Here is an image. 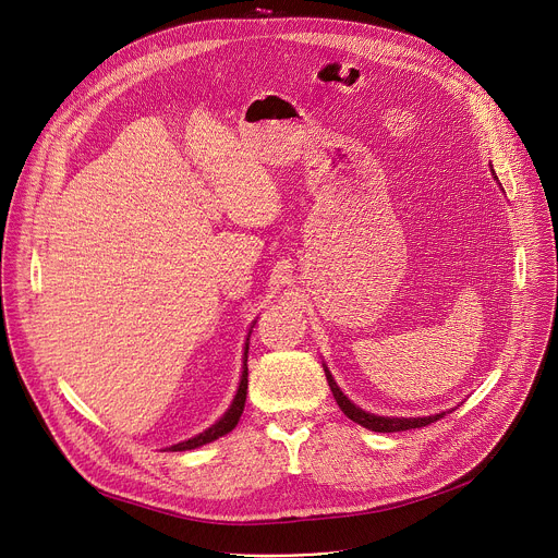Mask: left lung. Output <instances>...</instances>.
<instances>
[{
    "label": "left lung",
    "instance_id": "left-lung-1",
    "mask_svg": "<svg viewBox=\"0 0 558 558\" xmlns=\"http://www.w3.org/2000/svg\"><path fill=\"white\" fill-rule=\"evenodd\" d=\"M325 371H327V368H325ZM327 381H329V386H331V390H333V397H336L338 407L342 409V413H344L349 420H353L355 424H360V426H364V428H368V430H375V433H400V430H411V428H424V426H428V424H433V422H437V420L444 417V413H441V415H433V417H411V420H404V417H377V415L366 413V411L357 409L355 404H351V402L347 400V395H344V392L338 388V384L333 381V377H331L329 371H327Z\"/></svg>",
    "mask_w": 558,
    "mask_h": 558
}]
</instances>
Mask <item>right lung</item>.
Wrapping results in <instances>:
<instances>
[{"instance_id":"right-lung-1","label":"right lung","mask_w":558,"mask_h":558,"mask_svg":"<svg viewBox=\"0 0 558 558\" xmlns=\"http://www.w3.org/2000/svg\"><path fill=\"white\" fill-rule=\"evenodd\" d=\"M247 349H250V347H247ZM247 349H245V366H243L241 386H238V392H235V397H233V402H231L229 411H227L211 428H207L205 433H201V435H196V437H192V439H187V441H181V444L172 446L170 450H177V452H181V450H192V448L205 446V444H209V441H214V439H218V437H222V435H227L229 430L235 428L238 420H241V415H243L245 400H247Z\"/></svg>"}]
</instances>
